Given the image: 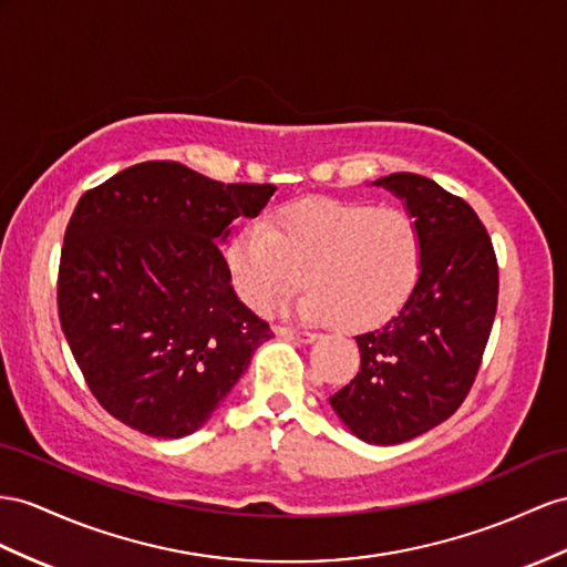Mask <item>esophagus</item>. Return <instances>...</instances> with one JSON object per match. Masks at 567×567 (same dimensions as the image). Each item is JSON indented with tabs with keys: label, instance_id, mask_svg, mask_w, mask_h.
<instances>
[{
	"label": "esophagus",
	"instance_id": "34e87169",
	"mask_svg": "<svg viewBox=\"0 0 567 567\" xmlns=\"http://www.w3.org/2000/svg\"><path fill=\"white\" fill-rule=\"evenodd\" d=\"M275 332H278V336H282V338H289V340H299L303 344H309L318 338L316 332H311V330H295V328H285V326H278V328H275Z\"/></svg>",
	"mask_w": 567,
	"mask_h": 567
}]
</instances>
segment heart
I'll return each instance as SVG.
<instances>
[{
	"instance_id": "1",
	"label": "heart",
	"mask_w": 567,
	"mask_h": 567,
	"mask_svg": "<svg viewBox=\"0 0 567 567\" xmlns=\"http://www.w3.org/2000/svg\"><path fill=\"white\" fill-rule=\"evenodd\" d=\"M419 264L422 244L408 213L338 198L289 203L268 225H246L227 249L246 307L266 311L303 280L299 311L344 330L388 321L414 289Z\"/></svg>"
}]
</instances>
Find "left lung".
Masks as SVG:
<instances>
[{"instance_id":"obj_1","label":"left lung","mask_w":567,"mask_h":567,"mask_svg":"<svg viewBox=\"0 0 567 567\" xmlns=\"http://www.w3.org/2000/svg\"><path fill=\"white\" fill-rule=\"evenodd\" d=\"M400 196L422 244L419 280L379 330L357 336L361 364L330 404L357 439L404 443L457 412L476 379L498 307V260L467 200L395 172L373 182Z\"/></svg>"}]
</instances>
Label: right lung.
<instances>
[{"mask_svg": "<svg viewBox=\"0 0 567 567\" xmlns=\"http://www.w3.org/2000/svg\"><path fill=\"white\" fill-rule=\"evenodd\" d=\"M272 194L151 159L81 196L56 307L91 393L122 424L153 439L198 431L270 340L231 289L220 244Z\"/></svg>", "mask_w": 567, "mask_h": 567, "instance_id": "add662e5", "label": "right lung"}]
</instances>
